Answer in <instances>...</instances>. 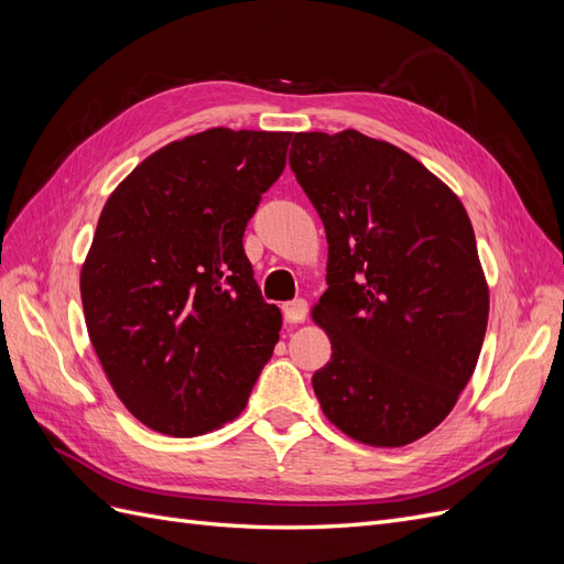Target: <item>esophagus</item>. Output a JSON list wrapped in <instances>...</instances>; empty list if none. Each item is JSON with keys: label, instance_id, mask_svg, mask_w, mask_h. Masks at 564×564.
<instances>
[{"label": "esophagus", "instance_id": "esophagus-1", "mask_svg": "<svg viewBox=\"0 0 564 564\" xmlns=\"http://www.w3.org/2000/svg\"><path fill=\"white\" fill-rule=\"evenodd\" d=\"M282 315L289 324H296V322H303L305 315H308V303H305V299H294V301H286L282 303Z\"/></svg>", "mask_w": 564, "mask_h": 564}]
</instances>
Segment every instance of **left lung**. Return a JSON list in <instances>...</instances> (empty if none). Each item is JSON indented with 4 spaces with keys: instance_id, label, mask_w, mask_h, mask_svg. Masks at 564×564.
Returning a JSON list of instances; mask_svg holds the SVG:
<instances>
[{
    "instance_id": "left-lung-1",
    "label": "left lung",
    "mask_w": 564,
    "mask_h": 564,
    "mask_svg": "<svg viewBox=\"0 0 564 564\" xmlns=\"http://www.w3.org/2000/svg\"><path fill=\"white\" fill-rule=\"evenodd\" d=\"M289 164L329 242L313 317L332 360L313 373L324 416L371 447L447 419L487 332L489 292L464 204L404 150L360 131L294 133Z\"/></svg>"
}]
</instances>
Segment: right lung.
<instances>
[{
	"label": "right lung",
	"instance_id": "right-lung-1",
	"mask_svg": "<svg viewBox=\"0 0 564 564\" xmlns=\"http://www.w3.org/2000/svg\"><path fill=\"white\" fill-rule=\"evenodd\" d=\"M292 133L216 127L174 141L119 183L79 289L117 398L148 429L195 437L242 412L280 340V308L242 237L280 178Z\"/></svg>",
	"mask_w": 564,
	"mask_h": 564
}]
</instances>
